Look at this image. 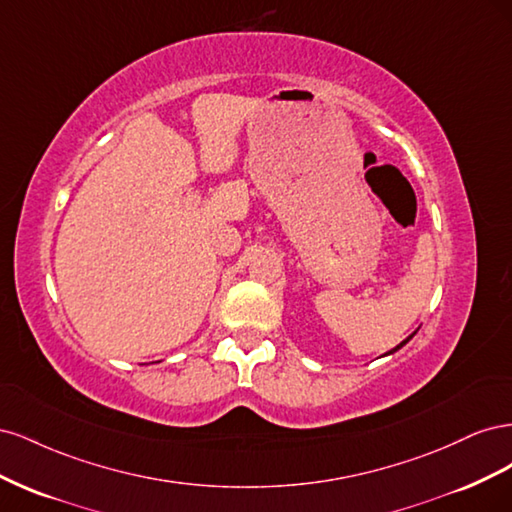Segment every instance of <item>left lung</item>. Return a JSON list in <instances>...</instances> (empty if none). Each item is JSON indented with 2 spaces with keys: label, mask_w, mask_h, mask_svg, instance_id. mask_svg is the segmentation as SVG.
<instances>
[{
  "label": "left lung",
  "mask_w": 512,
  "mask_h": 512,
  "mask_svg": "<svg viewBox=\"0 0 512 512\" xmlns=\"http://www.w3.org/2000/svg\"><path fill=\"white\" fill-rule=\"evenodd\" d=\"M416 331H418V329H416ZM416 331H414V333H412V335H408V337H406V339H404V342H401V344H399V346H395V348H393V350H389V352H386V354H393V352H397V350H399V348H404V346H406V344H408V342H410V339H412V337H414V335H416Z\"/></svg>",
  "instance_id": "left-lung-1"
}]
</instances>
